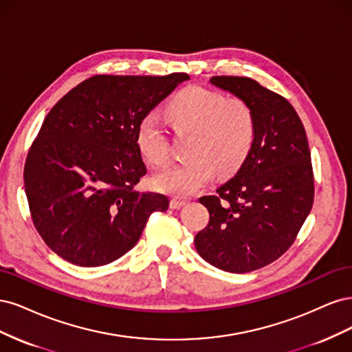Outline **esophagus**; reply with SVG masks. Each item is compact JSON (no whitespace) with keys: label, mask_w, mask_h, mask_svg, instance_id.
<instances>
[{"label":"esophagus","mask_w":352,"mask_h":352,"mask_svg":"<svg viewBox=\"0 0 352 352\" xmlns=\"http://www.w3.org/2000/svg\"><path fill=\"white\" fill-rule=\"evenodd\" d=\"M184 205H186V200H183V199L174 197V199H171V201H169V206H171V209H179V208H183Z\"/></svg>","instance_id":"1"}]
</instances>
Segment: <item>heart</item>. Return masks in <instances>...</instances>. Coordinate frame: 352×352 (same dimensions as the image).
<instances>
[{"mask_svg": "<svg viewBox=\"0 0 352 352\" xmlns=\"http://www.w3.org/2000/svg\"><path fill=\"white\" fill-rule=\"evenodd\" d=\"M166 114L181 131H195L190 161L156 174L153 187L177 197H186L209 183L217 171L221 177L234 174L250 153L256 138V117L241 98L203 86H188L166 105ZM135 143L144 160L165 166L171 160V144L162 124L153 114L142 118Z\"/></svg>", "mask_w": 352, "mask_h": 352, "instance_id": "heart-1", "label": "heart"}]
</instances>
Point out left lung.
<instances>
[{"label": "left lung", "instance_id": "8db88e82", "mask_svg": "<svg viewBox=\"0 0 352 352\" xmlns=\"http://www.w3.org/2000/svg\"><path fill=\"white\" fill-rule=\"evenodd\" d=\"M210 83L252 107L256 138L235 177L214 196L199 199L210 218L195 245L212 266L247 274L285 253L309 217L314 200L309 142L283 96L250 77L213 76Z\"/></svg>", "mask_w": 352, "mask_h": 352}]
</instances>
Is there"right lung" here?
Here are the masks:
<instances>
[{
    "mask_svg": "<svg viewBox=\"0 0 352 352\" xmlns=\"http://www.w3.org/2000/svg\"><path fill=\"white\" fill-rule=\"evenodd\" d=\"M188 78L98 74L48 112L23 177L33 225L55 254L76 266L108 265L131 250L153 212L168 209L166 196L134 190L146 174L135 131Z\"/></svg>",
    "mask_w": 352,
    "mask_h": 352,
    "instance_id": "obj_1",
    "label": "right lung"
}]
</instances>
